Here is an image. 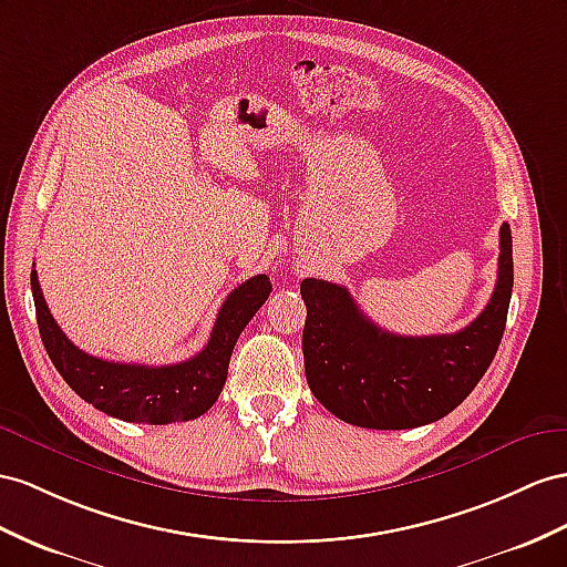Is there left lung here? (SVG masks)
I'll return each instance as SVG.
<instances>
[{
    "mask_svg": "<svg viewBox=\"0 0 567 567\" xmlns=\"http://www.w3.org/2000/svg\"><path fill=\"white\" fill-rule=\"evenodd\" d=\"M513 295V235L501 227L496 289L453 336H395L361 313L336 282L307 278L303 369L316 400L347 424L398 431L453 412L491 367Z\"/></svg>",
    "mask_w": 567,
    "mask_h": 567,
    "instance_id": "8db88e82",
    "label": "left lung"
}]
</instances>
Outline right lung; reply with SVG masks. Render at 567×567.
I'll use <instances>...</instances> for the list:
<instances>
[{
  "label": "right lung",
  "mask_w": 567,
  "mask_h": 567,
  "mask_svg": "<svg viewBox=\"0 0 567 567\" xmlns=\"http://www.w3.org/2000/svg\"><path fill=\"white\" fill-rule=\"evenodd\" d=\"M31 289L42 344L54 369L81 400L124 422L174 424L206 414L220 398L237 338L264 307L272 287L266 275L241 282L217 311L208 344L196 357L169 367L120 364L85 354L56 326L35 270Z\"/></svg>",
  "instance_id": "add662e5"
}]
</instances>
